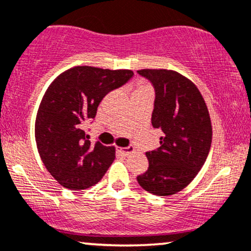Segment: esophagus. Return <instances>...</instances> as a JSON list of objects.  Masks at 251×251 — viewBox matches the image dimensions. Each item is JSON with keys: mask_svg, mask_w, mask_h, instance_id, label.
I'll use <instances>...</instances> for the list:
<instances>
[{"mask_svg": "<svg viewBox=\"0 0 251 251\" xmlns=\"http://www.w3.org/2000/svg\"><path fill=\"white\" fill-rule=\"evenodd\" d=\"M133 151H134V149H133V147H131V146L125 147V149H120V147H118V149H117V152L120 153V154H122V155L131 154V153L133 152Z\"/></svg>", "mask_w": 251, "mask_h": 251, "instance_id": "obj_1", "label": "esophagus"}]
</instances>
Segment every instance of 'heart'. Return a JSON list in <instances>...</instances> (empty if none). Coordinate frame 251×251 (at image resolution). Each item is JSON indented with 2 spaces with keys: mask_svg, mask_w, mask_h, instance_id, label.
I'll return each instance as SVG.
<instances>
[{
  "mask_svg": "<svg viewBox=\"0 0 251 251\" xmlns=\"http://www.w3.org/2000/svg\"><path fill=\"white\" fill-rule=\"evenodd\" d=\"M149 90H151L149 86L143 85V84H140V85H138L137 90H135V92H140V91H149Z\"/></svg>",
  "mask_w": 251,
  "mask_h": 251,
  "instance_id": "b5f03b06",
  "label": "heart"
}]
</instances>
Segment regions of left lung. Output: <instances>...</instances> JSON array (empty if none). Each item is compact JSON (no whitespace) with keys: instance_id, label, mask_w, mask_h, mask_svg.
Wrapping results in <instances>:
<instances>
[{"instance_id":"obj_1","label":"left lung","mask_w":251,"mask_h":251,"mask_svg":"<svg viewBox=\"0 0 251 251\" xmlns=\"http://www.w3.org/2000/svg\"><path fill=\"white\" fill-rule=\"evenodd\" d=\"M137 72L154 89L152 125L161 132L160 147L146 152L149 168L137 181L154 195H173L194 179L209 153L212 124L207 105L198 87L177 72Z\"/></svg>"}]
</instances>
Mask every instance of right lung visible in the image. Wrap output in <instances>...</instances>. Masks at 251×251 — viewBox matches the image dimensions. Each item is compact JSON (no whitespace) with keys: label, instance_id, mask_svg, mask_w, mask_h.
Instances as JSON below:
<instances>
[{"label":"right lung","instance_id":"add662e5","mask_svg":"<svg viewBox=\"0 0 251 251\" xmlns=\"http://www.w3.org/2000/svg\"><path fill=\"white\" fill-rule=\"evenodd\" d=\"M131 70L76 66L63 72L48 87L36 117L38 153L59 185L86 189L104 176L114 158V147L87 140L84 126L92 123L105 96L125 85Z\"/></svg>","mask_w":251,"mask_h":251}]
</instances>
